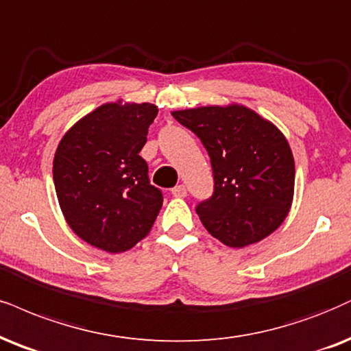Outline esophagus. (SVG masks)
Returning a JSON list of instances; mask_svg holds the SVG:
<instances>
[{
	"label": "esophagus",
	"mask_w": 351,
	"mask_h": 351,
	"mask_svg": "<svg viewBox=\"0 0 351 351\" xmlns=\"http://www.w3.org/2000/svg\"><path fill=\"white\" fill-rule=\"evenodd\" d=\"M172 195L177 197V198H184V197H187V189H185V185H184V184L176 185V187L172 189Z\"/></svg>",
	"instance_id": "obj_1"
}]
</instances>
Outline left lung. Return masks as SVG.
I'll list each match as a JSON object with an SVG mask.
<instances>
[{"label":"left lung","mask_w":351,"mask_h":351,"mask_svg":"<svg viewBox=\"0 0 351 351\" xmlns=\"http://www.w3.org/2000/svg\"><path fill=\"white\" fill-rule=\"evenodd\" d=\"M208 151L215 193L197 206L203 226L229 247H245L281 226L295 195V159L281 130L242 104L174 110Z\"/></svg>","instance_id":"left-lung-1"}]
</instances>
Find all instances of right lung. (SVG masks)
<instances>
[{
	"mask_svg": "<svg viewBox=\"0 0 351 351\" xmlns=\"http://www.w3.org/2000/svg\"><path fill=\"white\" fill-rule=\"evenodd\" d=\"M158 106L119 99L81 117L53 158L60 208L77 237L110 254L149 234L162 193L149 184L140 156Z\"/></svg>",
	"mask_w": 351,
	"mask_h": 351,
	"instance_id": "obj_1",
	"label": "right lung"
}]
</instances>
